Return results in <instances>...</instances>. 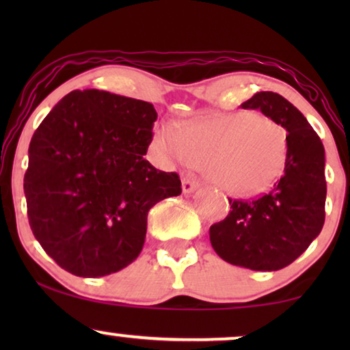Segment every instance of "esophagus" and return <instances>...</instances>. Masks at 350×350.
Wrapping results in <instances>:
<instances>
[{"instance_id":"1","label":"esophagus","mask_w":350,"mask_h":350,"mask_svg":"<svg viewBox=\"0 0 350 350\" xmlns=\"http://www.w3.org/2000/svg\"><path fill=\"white\" fill-rule=\"evenodd\" d=\"M199 188V183L193 178H189V176H186V178H183V181H181V189H183L185 194H189L193 193V191H196Z\"/></svg>"}]
</instances>
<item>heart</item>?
<instances>
[{"instance_id":"b5f03b06","label":"heart","mask_w":350,"mask_h":350,"mask_svg":"<svg viewBox=\"0 0 350 350\" xmlns=\"http://www.w3.org/2000/svg\"><path fill=\"white\" fill-rule=\"evenodd\" d=\"M151 150L164 164L202 165L217 188L248 198L271 188L284 174L288 133L256 113L217 114L186 124L181 131L162 124Z\"/></svg>"}]
</instances>
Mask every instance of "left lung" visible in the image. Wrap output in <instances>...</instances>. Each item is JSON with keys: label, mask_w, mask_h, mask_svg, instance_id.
Wrapping results in <instances>:
<instances>
[{"label": "left lung", "mask_w": 350, "mask_h": 350, "mask_svg": "<svg viewBox=\"0 0 350 350\" xmlns=\"http://www.w3.org/2000/svg\"><path fill=\"white\" fill-rule=\"evenodd\" d=\"M243 109H260L288 132L284 175L269 193L232 200L223 221L210 226L219 258L252 271H279L298 258L325 223V150L308 119L275 92H258Z\"/></svg>", "instance_id": "1"}]
</instances>
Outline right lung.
I'll list each match as a JSON object with an SVG mask.
<instances>
[{"label": "right lung", "instance_id": "obj_1", "mask_svg": "<svg viewBox=\"0 0 350 350\" xmlns=\"http://www.w3.org/2000/svg\"><path fill=\"white\" fill-rule=\"evenodd\" d=\"M156 119L143 100L73 90L33 133L23 178L28 223L62 269L78 277L124 269L140 255L150 208L181 194L175 172L143 159Z\"/></svg>", "mask_w": 350, "mask_h": 350}]
</instances>
